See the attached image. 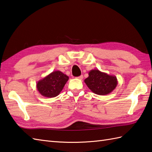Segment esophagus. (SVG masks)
I'll return each mask as SVG.
<instances>
[{
  "label": "esophagus",
  "mask_w": 152,
  "mask_h": 152,
  "mask_svg": "<svg viewBox=\"0 0 152 152\" xmlns=\"http://www.w3.org/2000/svg\"><path fill=\"white\" fill-rule=\"evenodd\" d=\"M77 79H80V80H82V79H83V75H80L79 77H77Z\"/></svg>",
  "instance_id": "1"
}]
</instances>
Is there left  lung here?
<instances>
[{"label":"left lung","mask_w":152,"mask_h":152,"mask_svg":"<svg viewBox=\"0 0 152 152\" xmlns=\"http://www.w3.org/2000/svg\"><path fill=\"white\" fill-rule=\"evenodd\" d=\"M85 83L92 92L104 96L116 88L118 80L116 76L109 75L98 69H92L88 73V77L85 79Z\"/></svg>","instance_id":"left-lung-1"}]
</instances>
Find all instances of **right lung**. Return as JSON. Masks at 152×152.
Returning <instances> with one entry per match:
<instances>
[{
    "mask_svg": "<svg viewBox=\"0 0 152 152\" xmlns=\"http://www.w3.org/2000/svg\"><path fill=\"white\" fill-rule=\"evenodd\" d=\"M69 77L60 71H55L39 80L36 83V88L42 96L55 97L61 92Z\"/></svg>",
    "mask_w": 152,
    "mask_h": 152,
    "instance_id": "add662e5",
    "label": "right lung"
}]
</instances>
